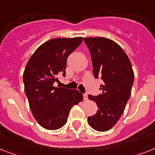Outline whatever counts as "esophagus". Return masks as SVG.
Listing matches in <instances>:
<instances>
[{"mask_svg": "<svg viewBox=\"0 0 155 155\" xmlns=\"http://www.w3.org/2000/svg\"><path fill=\"white\" fill-rule=\"evenodd\" d=\"M83 99H84L85 101H87V99H88V95H87V94H83Z\"/></svg>", "mask_w": 155, "mask_h": 155, "instance_id": "esophagus-1", "label": "esophagus"}]
</instances>
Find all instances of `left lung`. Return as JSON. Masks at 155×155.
<instances>
[{"mask_svg":"<svg viewBox=\"0 0 155 155\" xmlns=\"http://www.w3.org/2000/svg\"><path fill=\"white\" fill-rule=\"evenodd\" d=\"M91 51L93 72L104 81L99 96L89 95L98 110L88 117L89 125L97 131L109 130L116 124L131 95L134 72L130 58L117 43L104 37L84 38Z\"/></svg>","mask_w":155,"mask_h":155,"instance_id":"1","label":"left lung"}]
</instances>
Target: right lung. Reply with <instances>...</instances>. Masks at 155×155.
<instances>
[{"mask_svg": "<svg viewBox=\"0 0 155 155\" xmlns=\"http://www.w3.org/2000/svg\"><path fill=\"white\" fill-rule=\"evenodd\" d=\"M81 37L48 40L35 51L23 72L24 90L35 119L46 130H55L67 122L83 94L77 90L54 87L58 76H64L68 56L83 42Z\"/></svg>", "mask_w": 155, "mask_h": 155, "instance_id": "add662e5", "label": "right lung"}]
</instances>
